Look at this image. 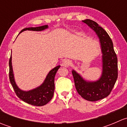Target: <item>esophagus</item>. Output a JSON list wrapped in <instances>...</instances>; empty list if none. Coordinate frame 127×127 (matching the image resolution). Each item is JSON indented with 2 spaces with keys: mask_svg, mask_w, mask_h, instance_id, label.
I'll use <instances>...</instances> for the list:
<instances>
[{
  "mask_svg": "<svg viewBox=\"0 0 127 127\" xmlns=\"http://www.w3.org/2000/svg\"><path fill=\"white\" fill-rule=\"evenodd\" d=\"M71 61L69 60H66L63 62V66H65V67H69V66H71Z\"/></svg>",
  "mask_w": 127,
  "mask_h": 127,
  "instance_id": "34e87169",
  "label": "esophagus"
}]
</instances>
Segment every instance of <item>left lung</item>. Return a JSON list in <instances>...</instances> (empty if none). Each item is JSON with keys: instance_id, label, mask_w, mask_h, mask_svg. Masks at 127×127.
Segmentation results:
<instances>
[{"instance_id": "obj_1", "label": "left lung", "mask_w": 127, "mask_h": 127, "mask_svg": "<svg viewBox=\"0 0 127 127\" xmlns=\"http://www.w3.org/2000/svg\"><path fill=\"white\" fill-rule=\"evenodd\" d=\"M96 34L101 51L102 72L96 80H88L74 69L72 70L75 88L85 99L96 101L107 97L114 86L118 76L117 58L113 43L106 31L97 23L90 19L83 20Z\"/></svg>"}]
</instances>
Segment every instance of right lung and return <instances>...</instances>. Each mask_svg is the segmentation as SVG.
Returning <instances> with one entry per match:
<instances>
[{
  "instance_id": "add662e5",
  "label": "right lung",
  "mask_w": 127,
  "mask_h": 127,
  "mask_svg": "<svg viewBox=\"0 0 127 127\" xmlns=\"http://www.w3.org/2000/svg\"><path fill=\"white\" fill-rule=\"evenodd\" d=\"M48 28V25L35 27V28H26L21 30L20 34L27 30L32 31H42ZM11 60L12 58L11 55L9 60V67H10L9 78H10V83L18 97L25 103L33 106H42L48 103L53 98L55 90V77L56 72L61 66L58 65L50 70L46 76L45 80H43V83L37 87L26 91L23 90L19 88L15 82Z\"/></svg>"
}]
</instances>
